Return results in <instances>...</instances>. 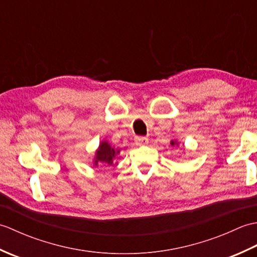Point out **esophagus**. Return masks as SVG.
Returning <instances> with one entry per match:
<instances>
[{
	"label": "esophagus",
	"instance_id": "esophagus-1",
	"mask_svg": "<svg viewBox=\"0 0 257 257\" xmlns=\"http://www.w3.org/2000/svg\"><path fill=\"white\" fill-rule=\"evenodd\" d=\"M135 141L137 146H146V145H148L149 139L147 137H136Z\"/></svg>",
	"mask_w": 257,
	"mask_h": 257
}]
</instances>
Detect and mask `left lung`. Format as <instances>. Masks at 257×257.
<instances>
[{
  "instance_id": "left-lung-1",
  "label": "left lung",
  "mask_w": 257,
  "mask_h": 257,
  "mask_svg": "<svg viewBox=\"0 0 257 257\" xmlns=\"http://www.w3.org/2000/svg\"><path fill=\"white\" fill-rule=\"evenodd\" d=\"M170 145L173 147V146H178L179 144L177 143V141L176 140H171V143H170Z\"/></svg>"
}]
</instances>
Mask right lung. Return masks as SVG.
<instances>
[{"mask_svg": "<svg viewBox=\"0 0 257 257\" xmlns=\"http://www.w3.org/2000/svg\"><path fill=\"white\" fill-rule=\"evenodd\" d=\"M119 150L113 149L112 147L108 144V141L103 140L99 144V147L96 151L95 159H94V166L97 167L98 165H106L111 166L113 165V161L119 155Z\"/></svg>", "mask_w": 257, "mask_h": 257, "instance_id": "obj_1", "label": "right lung"}]
</instances>
